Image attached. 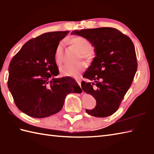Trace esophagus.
<instances>
[{
  "mask_svg": "<svg viewBox=\"0 0 154 154\" xmlns=\"http://www.w3.org/2000/svg\"><path fill=\"white\" fill-rule=\"evenodd\" d=\"M76 82H78V85L80 86H81V80L80 79H76Z\"/></svg>",
  "mask_w": 154,
  "mask_h": 154,
  "instance_id": "esophagus-1",
  "label": "esophagus"
}]
</instances>
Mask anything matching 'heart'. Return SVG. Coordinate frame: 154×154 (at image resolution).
Returning a JSON list of instances; mask_svg holds the SVG:
<instances>
[{
  "label": "heart",
  "mask_w": 154,
  "mask_h": 154,
  "mask_svg": "<svg viewBox=\"0 0 154 154\" xmlns=\"http://www.w3.org/2000/svg\"><path fill=\"white\" fill-rule=\"evenodd\" d=\"M70 42L78 51L82 53V57L86 60H90L94 57L92 45L82 36H77L71 39ZM62 52H63V44L60 43L56 49L54 61L57 66H60L62 62ZM86 66L83 62L75 65H64L60 69V73L64 76L79 78L82 72L85 70Z\"/></svg>",
  "instance_id": "1"
}]
</instances>
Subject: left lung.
Segmentation results:
<instances>
[{"label": "left lung", "mask_w": 154, "mask_h": 154, "mask_svg": "<svg viewBox=\"0 0 154 154\" xmlns=\"http://www.w3.org/2000/svg\"><path fill=\"white\" fill-rule=\"evenodd\" d=\"M72 34L86 38L94 47L96 56L84 77L93 82H82V88L96 100L90 116L104 118L118 110L130 88L137 63L131 40L120 31L109 27L74 30Z\"/></svg>", "instance_id": "8db88e82"}]
</instances>
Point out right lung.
<instances>
[{
	"mask_svg": "<svg viewBox=\"0 0 154 154\" xmlns=\"http://www.w3.org/2000/svg\"><path fill=\"white\" fill-rule=\"evenodd\" d=\"M68 33L46 32L30 39L11 60L8 88L17 108L30 117L55 114L61 110L68 94L82 92L73 78H55L59 74L56 49Z\"/></svg>",
	"mask_w": 154,
	"mask_h": 154,
	"instance_id": "obj_1",
	"label": "right lung"
}]
</instances>
